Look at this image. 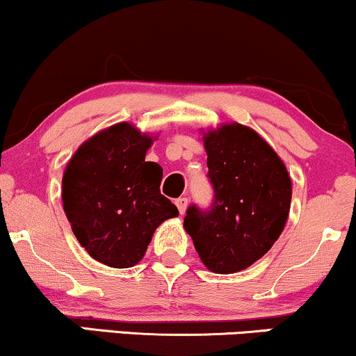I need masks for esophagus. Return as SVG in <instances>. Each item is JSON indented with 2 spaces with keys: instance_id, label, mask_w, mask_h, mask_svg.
<instances>
[{
  "instance_id": "34e87169",
  "label": "esophagus",
  "mask_w": 356,
  "mask_h": 356,
  "mask_svg": "<svg viewBox=\"0 0 356 356\" xmlns=\"http://www.w3.org/2000/svg\"><path fill=\"white\" fill-rule=\"evenodd\" d=\"M187 197H179L177 200H175V205H177V209H179V211H181V215L184 213V211H186V209H187Z\"/></svg>"
}]
</instances>
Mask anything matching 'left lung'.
I'll list each match as a JSON object with an SVG mask.
<instances>
[{
	"instance_id": "8db88e82",
	"label": "left lung",
	"mask_w": 356,
	"mask_h": 356,
	"mask_svg": "<svg viewBox=\"0 0 356 356\" xmlns=\"http://www.w3.org/2000/svg\"><path fill=\"white\" fill-rule=\"evenodd\" d=\"M213 202L187 209L184 228L202 263L217 274L250 268L271 250L291 209L284 163L254 129L223 124L204 134Z\"/></svg>"
}]
</instances>
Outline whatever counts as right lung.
I'll return each mask as SVG.
<instances>
[{
  "label": "right lung",
  "mask_w": 356,
  "mask_h": 356,
  "mask_svg": "<svg viewBox=\"0 0 356 356\" xmlns=\"http://www.w3.org/2000/svg\"><path fill=\"white\" fill-rule=\"evenodd\" d=\"M149 134L118 123L75 151L62 177V202L72 232L93 259L131 268L156 228L179 215L161 193L163 168L146 159Z\"/></svg>",
  "instance_id": "1"
}]
</instances>
